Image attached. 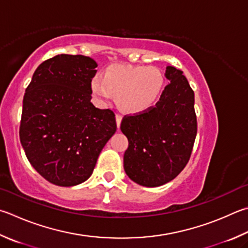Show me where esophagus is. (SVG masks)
Listing matches in <instances>:
<instances>
[{
	"mask_svg": "<svg viewBox=\"0 0 248 248\" xmlns=\"http://www.w3.org/2000/svg\"><path fill=\"white\" fill-rule=\"evenodd\" d=\"M121 120H123V116L119 115V114H117V115H116V123H117V127H118V129H119V127H120Z\"/></svg>",
	"mask_w": 248,
	"mask_h": 248,
	"instance_id": "34e87169",
	"label": "esophagus"
}]
</instances>
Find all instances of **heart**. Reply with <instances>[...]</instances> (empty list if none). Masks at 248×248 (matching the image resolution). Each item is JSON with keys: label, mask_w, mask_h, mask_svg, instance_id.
Returning a JSON list of instances; mask_svg holds the SVG:
<instances>
[{"label": "heart", "mask_w": 248, "mask_h": 248, "mask_svg": "<svg viewBox=\"0 0 248 248\" xmlns=\"http://www.w3.org/2000/svg\"><path fill=\"white\" fill-rule=\"evenodd\" d=\"M165 85V76L153 66L111 65L103 77L93 78L91 89L102 103L116 95L117 105L128 114L146 111L158 100Z\"/></svg>", "instance_id": "obj_1"}]
</instances>
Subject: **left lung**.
<instances>
[{
  "label": "left lung",
  "mask_w": 248,
  "mask_h": 248,
  "mask_svg": "<svg viewBox=\"0 0 248 248\" xmlns=\"http://www.w3.org/2000/svg\"><path fill=\"white\" fill-rule=\"evenodd\" d=\"M166 85L155 106L125 115L120 129L128 138L124 167L128 177L155 187L173 180L190 160L197 133L194 91L183 71L168 66Z\"/></svg>",
  "instance_id": "left-lung-1"
}]
</instances>
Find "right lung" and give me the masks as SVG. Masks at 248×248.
<instances>
[{"mask_svg":"<svg viewBox=\"0 0 248 248\" xmlns=\"http://www.w3.org/2000/svg\"><path fill=\"white\" fill-rule=\"evenodd\" d=\"M97 64L61 54L44 61L26 89L19 138L32 167L55 186L88 180L116 132L115 114L91 103Z\"/></svg>","mask_w":248,"mask_h":248,"instance_id":"add662e5","label":"right lung"}]
</instances>
